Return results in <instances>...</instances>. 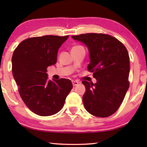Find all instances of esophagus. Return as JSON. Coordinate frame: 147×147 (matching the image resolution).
Instances as JSON below:
<instances>
[{"label":"esophagus","instance_id":"34e87169","mask_svg":"<svg viewBox=\"0 0 147 147\" xmlns=\"http://www.w3.org/2000/svg\"><path fill=\"white\" fill-rule=\"evenodd\" d=\"M71 82H72V84H73L74 86H76L78 84H79V82H78V81H74V80H73Z\"/></svg>","mask_w":147,"mask_h":147}]
</instances>
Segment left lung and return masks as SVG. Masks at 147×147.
I'll return each mask as SVG.
<instances>
[{
	"mask_svg": "<svg viewBox=\"0 0 147 147\" xmlns=\"http://www.w3.org/2000/svg\"><path fill=\"white\" fill-rule=\"evenodd\" d=\"M82 42L89 51L88 69L94 72L96 83L83 81V102L86 110L97 117H108L121 105L129 88V55L121 42L102 33L71 36Z\"/></svg>",
	"mask_w": 147,
	"mask_h": 147,
	"instance_id": "8db88e82",
	"label": "left lung"
}]
</instances>
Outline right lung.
Masks as SVG:
<instances>
[{
    "label": "right lung",
    "instance_id": "1",
    "mask_svg": "<svg viewBox=\"0 0 147 147\" xmlns=\"http://www.w3.org/2000/svg\"><path fill=\"white\" fill-rule=\"evenodd\" d=\"M68 37L29 38L14 51L12 71L20 96L26 106L39 116H51L60 111L73 87L69 80L52 81L46 73L49 66L56 63L58 49Z\"/></svg>",
    "mask_w": 147,
    "mask_h": 147
}]
</instances>
